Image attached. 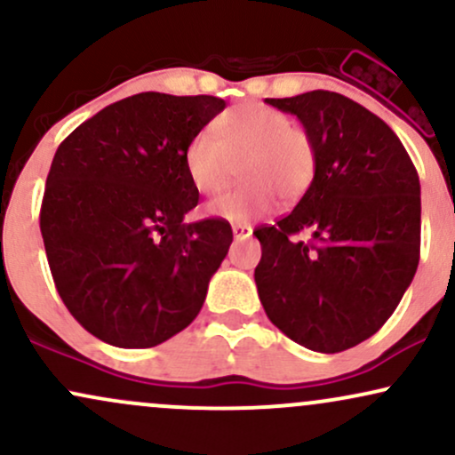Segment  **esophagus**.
<instances>
[{"instance_id":"1","label":"esophagus","mask_w":455,"mask_h":455,"mask_svg":"<svg viewBox=\"0 0 455 455\" xmlns=\"http://www.w3.org/2000/svg\"><path fill=\"white\" fill-rule=\"evenodd\" d=\"M233 235H235V239H248L250 235H252V227L245 222L233 224Z\"/></svg>"}]
</instances>
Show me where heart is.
Instances as JSON below:
<instances>
[{
    "mask_svg": "<svg viewBox=\"0 0 455 455\" xmlns=\"http://www.w3.org/2000/svg\"><path fill=\"white\" fill-rule=\"evenodd\" d=\"M245 181L210 205V213L228 222L263 216L282 201H297L310 188L316 151L310 134L267 104H239L188 140L184 171L201 195H218L233 180L235 162Z\"/></svg>",
    "mask_w": 455,
    "mask_h": 455,
    "instance_id": "heart-1",
    "label": "heart"
}]
</instances>
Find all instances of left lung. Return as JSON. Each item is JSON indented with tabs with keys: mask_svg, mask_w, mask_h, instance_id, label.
<instances>
[{
	"mask_svg": "<svg viewBox=\"0 0 455 455\" xmlns=\"http://www.w3.org/2000/svg\"><path fill=\"white\" fill-rule=\"evenodd\" d=\"M297 115L316 151L295 210L254 231L269 321L301 347L340 353L394 315L419 263V177L383 119L336 92L265 100ZM312 232L310 243L296 239Z\"/></svg>",
	"mask_w": 455,
	"mask_h": 455,
	"instance_id": "8db88e82",
	"label": "left lung"
}]
</instances>
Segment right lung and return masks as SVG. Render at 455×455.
<instances>
[{
	"mask_svg": "<svg viewBox=\"0 0 455 455\" xmlns=\"http://www.w3.org/2000/svg\"><path fill=\"white\" fill-rule=\"evenodd\" d=\"M224 107L143 92L57 148L40 207L46 259L70 315L102 342L156 347L201 312L233 231L222 218L184 222L198 203L184 149Z\"/></svg>",
	"mask_w": 455,
	"mask_h": 455,
	"instance_id": "1",
	"label": "right lung"
}]
</instances>
